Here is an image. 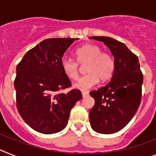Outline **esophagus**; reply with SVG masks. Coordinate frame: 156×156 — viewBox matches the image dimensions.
I'll use <instances>...</instances> for the list:
<instances>
[{
    "label": "esophagus",
    "mask_w": 156,
    "mask_h": 156,
    "mask_svg": "<svg viewBox=\"0 0 156 156\" xmlns=\"http://www.w3.org/2000/svg\"><path fill=\"white\" fill-rule=\"evenodd\" d=\"M82 97H87L88 95H89V93H88V92H86V91H82Z\"/></svg>",
    "instance_id": "1"
}]
</instances>
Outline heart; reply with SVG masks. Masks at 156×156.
Returning <instances> with one entry per match:
<instances>
[{
  "instance_id": "1",
  "label": "heart",
  "mask_w": 156,
  "mask_h": 156,
  "mask_svg": "<svg viewBox=\"0 0 156 156\" xmlns=\"http://www.w3.org/2000/svg\"><path fill=\"white\" fill-rule=\"evenodd\" d=\"M100 46L94 44H87L78 48L75 52L76 62L67 58L61 59V68L66 76L71 80L78 79L79 66L85 65V75L79 78L74 87L80 90H87L94 86L99 79L106 82L115 70V61L110 53L101 52Z\"/></svg>"
}]
</instances>
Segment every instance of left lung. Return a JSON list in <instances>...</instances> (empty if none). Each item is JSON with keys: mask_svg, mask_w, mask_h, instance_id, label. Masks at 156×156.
Returning a JSON list of instances; mask_svg holds the SVG:
<instances>
[{"mask_svg": "<svg viewBox=\"0 0 156 156\" xmlns=\"http://www.w3.org/2000/svg\"><path fill=\"white\" fill-rule=\"evenodd\" d=\"M108 47L115 59L113 75L106 86L89 93L95 104L89 112L94 131L111 134L129 122L140 106L143 74L137 56L125 44L109 37H90Z\"/></svg>", "mask_w": 156, "mask_h": 156, "instance_id": "obj_1", "label": "left lung"}]
</instances>
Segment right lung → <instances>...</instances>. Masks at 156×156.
<instances>
[{
    "mask_svg": "<svg viewBox=\"0 0 156 156\" xmlns=\"http://www.w3.org/2000/svg\"><path fill=\"white\" fill-rule=\"evenodd\" d=\"M77 38H49L31 48L16 67V107L29 126L44 134L63 130L70 110L82 98L61 68V59Z\"/></svg>",
    "mask_w": 156,
    "mask_h": 156,
    "instance_id": "right-lung-1",
    "label": "right lung"
}]
</instances>
